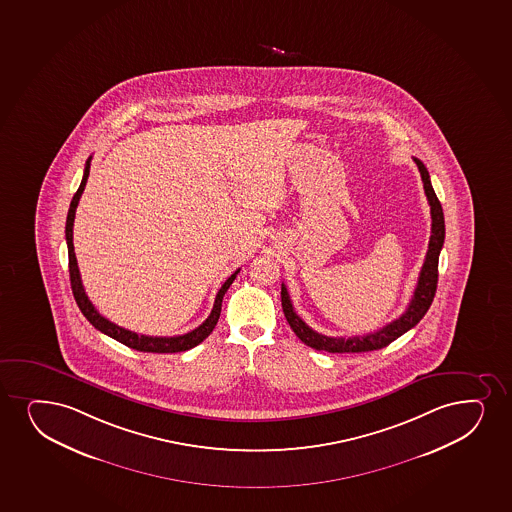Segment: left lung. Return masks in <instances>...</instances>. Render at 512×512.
Masks as SVG:
<instances>
[{
    "instance_id": "left-lung-1",
    "label": "left lung",
    "mask_w": 512,
    "mask_h": 512,
    "mask_svg": "<svg viewBox=\"0 0 512 512\" xmlns=\"http://www.w3.org/2000/svg\"><path fill=\"white\" fill-rule=\"evenodd\" d=\"M416 166L420 169L421 180H423V188L427 195L428 204H430V214H432V235L428 241L427 257L421 267L418 284H416L415 295L409 301L406 312L399 319L392 320L391 324L385 325L380 331L367 334V336L355 337H329L319 332L313 331L312 327H308L300 315L295 312L291 298H289L286 286H281V301H283L284 317L291 325V329L296 336L300 337L303 343L313 349L319 351H329V353H363V351H373V349L385 348L387 344L396 341L397 337L403 336L404 332H408L411 327H415L420 322L428 308L432 305L433 296L437 291V281H439V255L444 245L445 224L444 212L440 205L437 195L433 192L432 183H430V175H428L425 164L420 159H416Z\"/></svg>"
}]
</instances>
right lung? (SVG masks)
<instances>
[{"label":"right lung","instance_id":"1","mask_svg":"<svg viewBox=\"0 0 512 512\" xmlns=\"http://www.w3.org/2000/svg\"><path fill=\"white\" fill-rule=\"evenodd\" d=\"M91 159H87L84 169V178L80 183L79 190L73 195L72 202H70V209H68L67 228H65V235H67L68 245V269H70V283H72L73 296L79 305L80 312L84 313L85 319L89 320L97 331L104 332L106 336L113 337L118 343L125 344L128 348L137 349V351H144V353H180V351H187L202 343L205 337L209 336L214 327H216L219 315H221V305H223L224 293L228 291L229 286L235 281L236 274L240 272H233L231 276L224 281L221 289L217 291L216 301L212 312L202 324L193 329V331L183 334V336L173 337H152L144 336V334H137V332L128 331L123 329L120 325L109 322L106 317L97 312L96 307L92 305L89 296L85 295L84 286H82V279H80L79 265H77V257L73 252V221H75V211L79 205L80 197L84 193L85 183L89 178V171H91Z\"/></svg>","mask_w":512,"mask_h":512}]
</instances>
